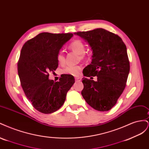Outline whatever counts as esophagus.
Wrapping results in <instances>:
<instances>
[{"label":"esophagus","mask_w":149,"mask_h":149,"mask_svg":"<svg viewBox=\"0 0 149 149\" xmlns=\"http://www.w3.org/2000/svg\"><path fill=\"white\" fill-rule=\"evenodd\" d=\"M75 80H76V81H80L81 80V78L79 77H76Z\"/></svg>","instance_id":"34e87169"}]
</instances>
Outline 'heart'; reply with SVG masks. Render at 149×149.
Returning <instances> with one entry per match:
<instances>
[{"instance_id": "b5f03b06", "label": "heart", "mask_w": 149, "mask_h": 149, "mask_svg": "<svg viewBox=\"0 0 149 149\" xmlns=\"http://www.w3.org/2000/svg\"><path fill=\"white\" fill-rule=\"evenodd\" d=\"M68 48L79 55V59L83 60L86 56V53L85 52L86 46L84 43L79 39H74L68 46ZM56 60L59 64H63L65 61V57L62 52H58L56 54ZM81 67L79 65H70L65 67L62 70V73L64 74L72 76L79 75Z\"/></svg>"}]
</instances>
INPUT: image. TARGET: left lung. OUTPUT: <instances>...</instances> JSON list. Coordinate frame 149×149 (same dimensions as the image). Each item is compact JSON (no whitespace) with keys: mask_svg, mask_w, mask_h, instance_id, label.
<instances>
[{"mask_svg":"<svg viewBox=\"0 0 149 149\" xmlns=\"http://www.w3.org/2000/svg\"><path fill=\"white\" fill-rule=\"evenodd\" d=\"M75 35L86 41L93 50L91 63L84 69L81 91L88 104L99 111L113 107L124 91L130 71L127 48L123 40L103 29L78 31ZM97 76L96 82L92 76Z\"/></svg>","mask_w":149,"mask_h":149,"instance_id":"8db88e82","label":"left lung"}]
</instances>
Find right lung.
<instances>
[{"label": "right lung", "instance_id": "1", "mask_svg": "<svg viewBox=\"0 0 149 149\" xmlns=\"http://www.w3.org/2000/svg\"><path fill=\"white\" fill-rule=\"evenodd\" d=\"M73 33L43 32L26 41L22 48L17 70L25 96L38 111L50 114L63 104L67 92L74 83L72 75L61 76L59 81L48 79L58 66L56 54Z\"/></svg>", "mask_w": 149, "mask_h": 149}]
</instances>
